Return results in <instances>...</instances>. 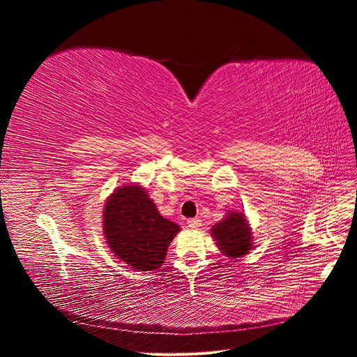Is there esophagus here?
I'll list each match as a JSON object with an SVG mask.
<instances>
[{
  "instance_id": "esophagus-1",
  "label": "esophagus",
  "mask_w": 357,
  "mask_h": 357,
  "mask_svg": "<svg viewBox=\"0 0 357 357\" xmlns=\"http://www.w3.org/2000/svg\"><path fill=\"white\" fill-rule=\"evenodd\" d=\"M188 226H189V228L190 229H198L199 228V226H201V220L199 219H189L188 220Z\"/></svg>"
}]
</instances>
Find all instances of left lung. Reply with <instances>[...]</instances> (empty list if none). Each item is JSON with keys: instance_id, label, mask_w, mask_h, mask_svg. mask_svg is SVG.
Segmentation results:
<instances>
[{"instance_id": "8db88e82", "label": "left lung", "mask_w": 357, "mask_h": 357, "mask_svg": "<svg viewBox=\"0 0 357 357\" xmlns=\"http://www.w3.org/2000/svg\"><path fill=\"white\" fill-rule=\"evenodd\" d=\"M211 235L218 241L220 250L231 257H241L252 250L253 236L250 226L243 213H229L226 218L213 226Z\"/></svg>"}]
</instances>
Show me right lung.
Returning a JSON list of instances; mask_svg holds the SVG:
<instances>
[{
	"label": "right lung",
	"mask_w": 357,
	"mask_h": 357,
	"mask_svg": "<svg viewBox=\"0 0 357 357\" xmlns=\"http://www.w3.org/2000/svg\"><path fill=\"white\" fill-rule=\"evenodd\" d=\"M104 235L112 253L137 271H153L165 261L178 225L162 218L142 186L119 188L104 207Z\"/></svg>",
	"instance_id": "1"
}]
</instances>
